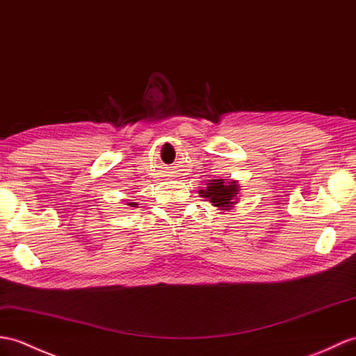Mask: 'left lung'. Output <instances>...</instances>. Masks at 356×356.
Returning a JSON list of instances; mask_svg holds the SVG:
<instances>
[{"instance_id": "1", "label": "left lung", "mask_w": 356, "mask_h": 356, "mask_svg": "<svg viewBox=\"0 0 356 356\" xmlns=\"http://www.w3.org/2000/svg\"><path fill=\"white\" fill-rule=\"evenodd\" d=\"M239 188L238 180L232 179H212L209 184H206L204 189H200L198 194L200 197L208 198L212 203L222 212H229L239 200Z\"/></svg>"}]
</instances>
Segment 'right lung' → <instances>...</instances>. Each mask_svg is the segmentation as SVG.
I'll use <instances>...</instances> for the list:
<instances>
[{"label": "right lung", "instance_id": "add662e5", "mask_svg": "<svg viewBox=\"0 0 356 356\" xmlns=\"http://www.w3.org/2000/svg\"><path fill=\"white\" fill-rule=\"evenodd\" d=\"M129 206H131V208H136V206H138V203H135V202H130V203H127Z\"/></svg>", "mask_w": 356, "mask_h": 356}]
</instances>
